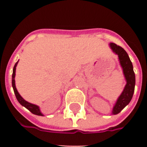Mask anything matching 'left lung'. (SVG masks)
I'll return each mask as SVG.
<instances>
[{"label": "left lung", "instance_id": "8db88e82", "mask_svg": "<svg viewBox=\"0 0 147 147\" xmlns=\"http://www.w3.org/2000/svg\"><path fill=\"white\" fill-rule=\"evenodd\" d=\"M110 48L113 51V52L118 54L119 59L120 60V64L123 68L124 76L127 80V85L124 90L118 98L117 102L113 109V114L116 115L119 113L124 107L127 106L131 101L135 90L136 85V76L133 71V66L130 61L129 56L123 48L115 43H110Z\"/></svg>", "mask_w": 147, "mask_h": 147}]
</instances>
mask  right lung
I'll return each mask as SVG.
<instances>
[{
    "mask_svg": "<svg viewBox=\"0 0 147 147\" xmlns=\"http://www.w3.org/2000/svg\"><path fill=\"white\" fill-rule=\"evenodd\" d=\"M18 62H17L15 63V66H14V68H13V73H12V80H11V83H12V88L13 90H14V92H15V96H16L17 99L18 101L19 102V103L23 106V107H25L26 108L28 109L29 110L30 112L32 113L34 115H43L41 112H40V109H39L38 106L37 105H33V104H31L29 102H26L25 100L23 99L21 96H20V95L19 94V93L18 92L16 89V87H15V70H16V66L18 65Z\"/></svg>",
    "mask_w": 147,
    "mask_h": 147,
    "instance_id": "1",
    "label": "right lung"
}]
</instances>
